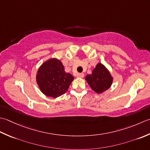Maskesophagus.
Returning <instances> with one entry per match:
<instances>
[{"mask_svg": "<svg viewBox=\"0 0 150 150\" xmlns=\"http://www.w3.org/2000/svg\"><path fill=\"white\" fill-rule=\"evenodd\" d=\"M77 77L78 78H83L84 77V74L83 73H78V74H77Z\"/></svg>", "mask_w": 150, "mask_h": 150, "instance_id": "obj_1", "label": "esophagus"}]
</instances>
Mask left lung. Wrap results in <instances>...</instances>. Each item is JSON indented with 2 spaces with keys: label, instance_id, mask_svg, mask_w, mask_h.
Instances as JSON below:
<instances>
[{
  "label": "left lung",
  "instance_id": "8db88e82",
  "mask_svg": "<svg viewBox=\"0 0 150 150\" xmlns=\"http://www.w3.org/2000/svg\"><path fill=\"white\" fill-rule=\"evenodd\" d=\"M112 77L106 67L101 63H98L91 74H87L85 80L91 88L98 94L102 93L110 88Z\"/></svg>",
  "mask_w": 150,
  "mask_h": 150
}]
</instances>
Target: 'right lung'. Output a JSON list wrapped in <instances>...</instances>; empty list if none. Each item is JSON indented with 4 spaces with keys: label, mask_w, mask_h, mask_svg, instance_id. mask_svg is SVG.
<instances>
[{
    "label": "right lung",
    "mask_w": 150,
    "mask_h": 150,
    "mask_svg": "<svg viewBox=\"0 0 150 150\" xmlns=\"http://www.w3.org/2000/svg\"><path fill=\"white\" fill-rule=\"evenodd\" d=\"M73 79V76L65 72L62 62L56 58L42 63L36 74L37 83L41 92L52 98L65 94Z\"/></svg>",
    "instance_id": "obj_1"
}]
</instances>
